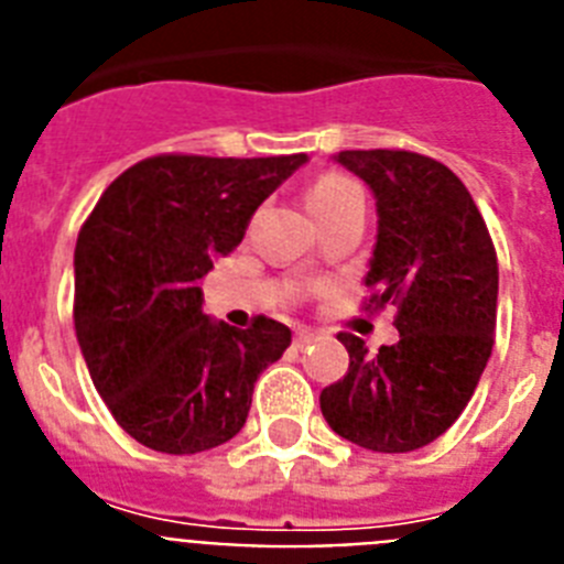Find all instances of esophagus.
I'll return each instance as SVG.
<instances>
[{"instance_id":"34e87169","label":"esophagus","mask_w":564,"mask_h":564,"mask_svg":"<svg viewBox=\"0 0 564 564\" xmlns=\"http://www.w3.org/2000/svg\"><path fill=\"white\" fill-rule=\"evenodd\" d=\"M293 341H296V347H307V344L316 341V333H313L311 327H299L296 338H293Z\"/></svg>"}]
</instances>
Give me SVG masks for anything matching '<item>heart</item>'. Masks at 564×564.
Returning a JSON list of instances; mask_svg holds the SVG:
<instances>
[{
	"label": "heart",
	"mask_w": 564,
	"mask_h": 564,
	"mask_svg": "<svg viewBox=\"0 0 564 564\" xmlns=\"http://www.w3.org/2000/svg\"><path fill=\"white\" fill-rule=\"evenodd\" d=\"M358 200H364L361 188H358L350 177H344V174H322V177H316L305 192V203L316 220H322L327 214L338 212V208L350 206V203Z\"/></svg>",
	"instance_id": "1"
}]
</instances>
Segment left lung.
<instances>
[{"mask_svg":"<svg viewBox=\"0 0 564 564\" xmlns=\"http://www.w3.org/2000/svg\"><path fill=\"white\" fill-rule=\"evenodd\" d=\"M376 197L378 234L364 285L398 311V341L376 356L341 333L350 370L322 390L330 430L398 455L437 441L486 370L497 325V253L468 188L443 163L401 149L333 154Z\"/></svg>","mask_w":564,"mask_h":564,"instance_id":"1","label":"left lung"}]
</instances>
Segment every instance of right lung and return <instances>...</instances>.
I'll use <instances>...</instances> for the list:
<instances>
[{
  "label": "right lung",
  "mask_w": 564,
  "mask_h": 564,
  "mask_svg": "<svg viewBox=\"0 0 564 564\" xmlns=\"http://www.w3.org/2000/svg\"><path fill=\"white\" fill-rule=\"evenodd\" d=\"M307 154H158L109 183L76 242V336L121 430L166 455H197L246 426L253 383L291 347L203 313V276Z\"/></svg>",
  "instance_id": "obj_1"
}]
</instances>
